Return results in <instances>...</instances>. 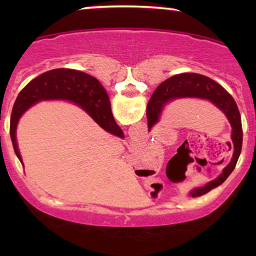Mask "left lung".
I'll return each mask as SVG.
<instances>
[{"label":"left lung","instance_id":"1","mask_svg":"<svg viewBox=\"0 0 256 256\" xmlns=\"http://www.w3.org/2000/svg\"><path fill=\"white\" fill-rule=\"evenodd\" d=\"M180 98H199V99L211 101L226 115L232 127L230 138H232V146H234L232 160L218 178L211 180L205 186L197 188L190 192L192 197H199L208 194L212 188L219 186L232 174L239 160L241 146H242V124H241L240 112L236 101L222 86H220L214 80L210 79L208 76L197 73H183L166 79L155 90L146 107L148 128H152L158 122L160 113L166 104Z\"/></svg>","mask_w":256,"mask_h":256}]
</instances>
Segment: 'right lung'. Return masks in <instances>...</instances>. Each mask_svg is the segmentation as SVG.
I'll list each match as a JSON object with an SVG mask.
<instances>
[{
  "mask_svg": "<svg viewBox=\"0 0 256 256\" xmlns=\"http://www.w3.org/2000/svg\"><path fill=\"white\" fill-rule=\"evenodd\" d=\"M40 100L72 101L84 108L104 130L116 136H124L112 114L110 98L99 80L76 70H51L31 80L20 90L14 104L10 118V138L16 156L22 164L16 142L17 124L24 112Z\"/></svg>",
  "mask_w": 256,
  "mask_h": 256,
  "instance_id": "right-lung-1",
  "label": "right lung"
}]
</instances>
